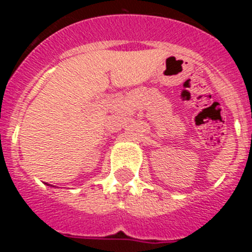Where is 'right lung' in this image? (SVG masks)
Returning a JSON list of instances; mask_svg holds the SVG:
<instances>
[{"label":"right lung","instance_id":"1","mask_svg":"<svg viewBox=\"0 0 252 252\" xmlns=\"http://www.w3.org/2000/svg\"><path fill=\"white\" fill-rule=\"evenodd\" d=\"M52 187H55V185H52Z\"/></svg>","mask_w":252,"mask_h":252}]
</instances>
